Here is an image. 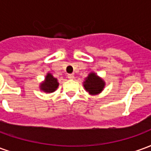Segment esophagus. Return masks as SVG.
<instances>
[{
	"mask_svg": "<svg viewBox=\"0 0 151 151\" xmlns=\"http://www.w3.org/2000/svg\"><path fill=\"white\" fill-rule=\"evenodd\" d=\"M67 77H68V78L71 79V80L74 78V75H73V74H68Z\"/></svg>",
	"mask_w": 151,
	"mask_h": 151,
	"instance_id": "34e87169",
	"label": "esophagus"
}]
</instances>
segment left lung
<instances>
[{"label": "left lung", "mask_w": 151, "mask_h": 151, "mask_svg": "<svg viewBox=\"0 0 151 151\" xmlns=\"http://www.w3.org/2000/svg\"><path fill=\"white\" fill-rule=\"evenodd\" d=\"M104 80L98 76L95 72H91L83 82V86L86 91L91 95L100 94L105 87Z\"/></svg>", "instance_id": "left-lung-1"}]
</instances>
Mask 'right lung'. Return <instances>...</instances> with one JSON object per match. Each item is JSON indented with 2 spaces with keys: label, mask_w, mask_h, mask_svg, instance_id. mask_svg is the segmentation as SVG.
<instances>
[{
  "label": "right lung",
  "mask_w": 151,
  "mask_h": 151,
  "mask_svg": "<svg viewBox=\"0 0 151 151\" xmlns=\"http://www.w3.org/2000/svg\"><path fill=\"white\" fill-rule=\"evenodd\" d=\"M59 86V82L58 80L56 78H54L53 75L50 73H47L46 77L44 78V80L43 82H40V89L41 91L50 94L56 91V89Z\"/></svg>",
  "instance_id": "add662e5"
}]
</instances>
